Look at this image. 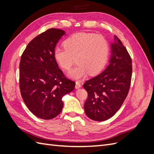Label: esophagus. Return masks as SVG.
Here are the masks:
<instances>
[{
    "instance_id": "1",
    "label": "esophagus",
    "mask_w": 154,
    "mask_h": 154,
    "mask_svg": "<svg viewBox=\"0 0 154 154\" xmlns=\"http://www.w3.org/2000/svg\"><path fill=\"white\" fill-rule=\"evenodd\" d=\"M82 87V85L80 84L79 82H76V85H75V88H81Z\"/></svg>"
}]
</instances>
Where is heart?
Wrapping results in <instances>:
<instances>
[{"label": "heart", "mask_w": 154, "mask_h": 154, "mask_svg": "<svg viewBox=\"0 0 154 154\" xmlns=\"http://www.w3.org/2000/svg\"><path fill=\"white\" fill-rule=\"evenodd\" d=\"M63 48H56L54 58L58 66L69 71L76 62L78 66L68 76L80 80L88 73L94 75L104 68L109 54V45L105 37L91 32H78L63 42Z\"/></svg>", "instance_id": "b5f03b06"}]
</instances>
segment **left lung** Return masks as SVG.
<instances>
[{"mask_svg":"<svg viewBox=\"0 0 154 154\" xmlns=\"http://www.w3.org/2000/svg\"><path fill=\"white\" fill-rule=\"evenodd\" d=\"M114 40L109 66L99 75L83 84L88 93L84 104L85 114L97 122L109 119L118 111L128 95L131 83V57L116 35Z\"/></svg>","mask_w":154,"mask_h":154,"instance_id":"8db88e82","label":"left lung"}]
</instances>
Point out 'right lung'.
I'll return each mask as SVG.
<instances>
[{
	"label": "right lung",
	"mask_w": 154,
	"mask_h": 154,
	"mask_svg": "<svg viewBox=\"0 0 154 154\" xmlns=\"http://www.w3.org/2000/svg\"><path fill=\"white\" fill-rule=\"evenodd\" d=\"M64 31L51 28L32 39L23 52L19 65L21 96L36 117L51 119L62 110V97L75 87L58 68L54 51Z\"/></svg>",
	"instance_id": "right-lung-1"
}]
</instances>
